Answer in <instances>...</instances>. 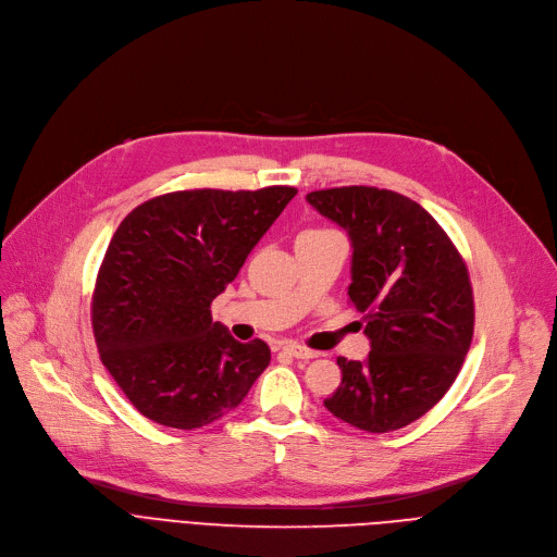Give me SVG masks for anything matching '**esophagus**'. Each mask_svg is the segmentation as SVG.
<instances>
[{
	"label": "esophagus",
	"mask_w": 557,
	"mask_h": 557,
	"mask_svg": "<svg viewBox=\"0 0 557 557\" xmlns=\"http://www.w3.org/2000/svg\"><path fill=\"white\" fill-rule=\"evenodd\" d=\"M285 350H287L292 357L304 359V362H308V359H314V357H317V350H310V348L299 346V344H289V346H285Z\"/></svg>",
	"instance_id": "esophagus-1"
}]
</instances>
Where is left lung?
Masks as SVG:
<instances>
[{"label":"left lung","mask_w":557,"mask_h":557,"mask_svg":"<svg viewBox=\"0 0 557 557\" xmlns=\"http://www.w3.org/2000/svg\"><path fill=\"white\" fill-rule=\"evenodd\" d=\"M306 200L352 243L348 299L371 352L337 357L342 384L323 405L357 430L384 434L428 413L454 384L474 333L466 260L418 202L375 186L312 190Z\"/></svg>","instance_id":"8db88e82"}]
</instances>
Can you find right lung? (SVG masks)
<instances>
[{
  "label": "right lung",
  "mask_w": 557,
  "mask_h": 557,
  "mask_svg": "<svg viewBox=\"0 0 557 557\" xmlns=\"http://www.w3.org/2000/svg\"><path fill=\"white\" fill-rule=\"evenodd\" d=\"M297 195L195 188L129 211L110 240L91 297L101 362L146 418L198 430L234 411L270 364L263 339L236 342L211 317L249 251Z\"/></svg>",
  "instance_id": "1"
}]
</instances>
